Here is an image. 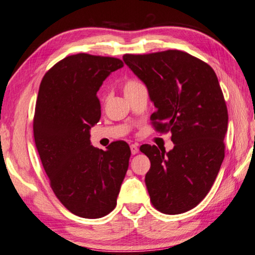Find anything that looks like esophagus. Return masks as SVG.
<instances>
[{
    "instance_id": "34e87169",
    "label": "esophagus",
    "mask_w": 255,
    "mask_h": 255,
    "mask_svg": "<svg viewBox=\"0 0 255 255\" xmlns=\"http://www.w3.org/2000/svg\"><path fill=\"white\" fill-rule=\"evenodd\" d=\"M130 150H131L132 155H136L137 152L139 151V149H138V145H136V143H132V145H130Z\"/></svg>"
}]
</instances>
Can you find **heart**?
I'll return each instance as SVG.
<instances>
[{"mask_svg":"<svg viewBox=\"0 0 255 255\" xmlns=\"http://www.w3.org/2000/svg\"><path fill=\"white\" fill-rule=\"evenodd\" d=\"M141 86H142V83L140 81L135 80V79H130V80H128L126 83H125L124 92H125V94H128V92L135 90V89H137V88H139Z\"/></svg>","mask_w":255,"mask_h":255,"instance_id":"obj_1","label":"heart"}]
</instances>
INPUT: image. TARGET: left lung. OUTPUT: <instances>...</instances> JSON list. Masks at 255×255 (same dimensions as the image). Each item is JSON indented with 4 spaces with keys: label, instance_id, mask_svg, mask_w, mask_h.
Here are the masks:
<instances>
[{
    "label": "left lung",
    "instance_id": "8db88e82",
    "mask_svg": "<svg viewBox=\"0 0 255 255\" xmlns=\"http://www.w3.org/2000/svg\"><path fill=\"white\" fill-rule=\"evenodd\" d=\"M123 59L157 108L151 124L170 131L174 142L168 152L140 146L150 160L145 183L151 204L169 215L187 212L204 200L224 159L229 115L219 80L207 63L179 50Z\"/></svg>",
    "mask_w": 255,
    "mask_h": 255
}]
</instances>
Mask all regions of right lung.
<instances>
[{"instance_id":"1","label":"right lung","mask_w":255,"mask_h":255,"mask_svg":"<svg viewBox=\"0 0 255 255\" xmlns=\"http://www.w3.org/2000/svg\"><path fill=\"white\" fill-rule=\"evenodd\" d=\"M122 60L78 53L62 59L41 81L33 133L50 186L64 207L85 219H99L117 204L130 148L123 140L107 150L91 145L99 122V88Z\"/></svg>"}]
</instances>
